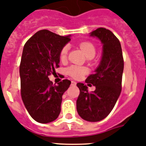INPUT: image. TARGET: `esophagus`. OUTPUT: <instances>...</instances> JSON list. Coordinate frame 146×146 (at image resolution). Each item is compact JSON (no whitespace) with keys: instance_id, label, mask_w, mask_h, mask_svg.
Instances as JSON below:
<instances>
[{"instance_id":"34e87169","label":"esophagus","mask_w":146,"mask_h":146,"mask_svg":"<svg viewBox=\"0 0 146 146\" xmlns=\"http://www.w3.org/2000/svg\"><path fill=\"white\" fill-rule=\"evenodd\" d=\"M71 84H72V85H76V81H71Z\"/></svg>"}]
</instances>
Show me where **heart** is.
I'll list each match as a JSON object with an SVG mask.
<instances>
[{"mask_svg":"<svg viewBox=\"0 0 146 146\" xmlns=\"http://www.w3.org/2000/svg\"><path fill=\"white\" fill-rule=\"evenodd\" d=\"M80 48L83 51V52H84V54L86 57H94V55L96 54V48L95 46L92 43L88 41L83 42V43L80 44ZM68 52V46H65V47L62 48L61 52H60V58L61 61H65L66 60ZM67 70H68V74L70 75L72 77L75 78H80L83 75H84L86 73V70L84 68L76 66V65L70 66V68H68Z\"/></svg>","mask_w":146,"mask_h":146,"instance_id":"obj_1","label":"heart"}]
</instances>
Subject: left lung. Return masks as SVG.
<instances>
[{"mask_svg":"<svg viewBox=\"0 0 146 146\" xmlns=\"http://www.w3.org/2000/svg\"><path fill=\"white\" fill-rule=\"evenodd\" d=\"M89 36L97 38L101 42L102 57L94 73L86 79V83L95 86V90L89 93L86 85L77 84L80 94L76 109L81 119L97 122L107 117L119 99L124 60L120 42L111 31L100 27L90 33Z\"/></svg>","mask_w":146,"mask_h":146,"instance_id":"left-lung-1","label":"left lung"}]
</instances>
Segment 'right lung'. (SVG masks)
Wrapping results in <instances>:
<instances>
[{"instance_id": "right-lung-1", "label": "right lung", "mask_w": 146, "mask_h": 146, "mask_svg": "<svg viewBox=\"0 0 146 146\" xmlns=\"http://www.w3.org/2000/svg\"><path fill=\"white\" fill-rule=\"evenodd\" d=\"M70 37L42 30L34 34L23 48L19 66L22 99L31 117L41 124L57 119L62 95L71 84L65 79L53 85L48 77L59 67L60 52Z\"/></svg>"}]
</instances>
